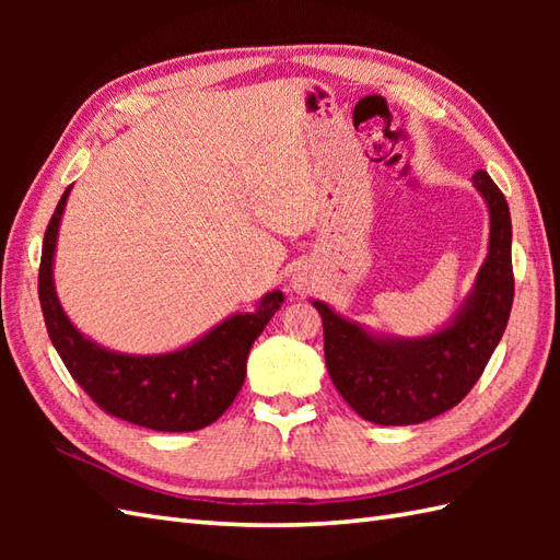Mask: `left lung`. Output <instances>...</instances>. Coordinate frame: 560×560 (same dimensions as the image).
<instances>
[{
    "label": "left lung",
    "instance_id": "left-lung-1",
    "mask_svg": "<svg viewBox=\"0 0 560 560\" xmlns=\"http://www.w3.org/2000/svg\"><path fill=\"white\" fill-rule=\"evenodd\" d=\"M471 180L491 213L489 257L467 303L445 329L423 339H380L313 301L323 317L331 383L365 421L411 425L457 407L508 327L515 295L510 209L489 173L477 171Z\"/></svg>",
    "mask_w": 560,
    "mask_h": 560
}]
</instances>
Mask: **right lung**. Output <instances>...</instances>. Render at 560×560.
Instances as JSON below:
<instances>
[{"label": "right lung", "instance_id": "add662e5", "mask_svg": "<svg viewBox=\"0 0 560 560\" xmlns=\"http://www.w3.org/2000/svg\"><path fill=\"white\" fill-rule=\"evenodd\" d=\"M69 189L47 223L38 271L47 335L69 375L105 413L151 431L185 433L213 423L241 392L247 353L281 307L283 293H267L255 313L229 317L180 351L129 355L103 349L69 323L55 293L52 257Z\"/></svg>", "mask_w": 560, "mask_h": 560}]
</instances>
